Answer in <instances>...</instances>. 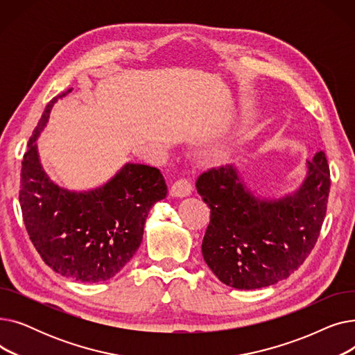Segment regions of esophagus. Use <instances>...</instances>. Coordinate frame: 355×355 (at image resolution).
I'll return each instance as SVG.
<instances>
[{
    "label": "esophagus",
    "instance_id": "1",
    "mask_svg": "<svg viewBox=\"0 0 355 355\" xmlns=\"http://www.w3.org/2000/svg\"><path fill=\"white\" fill-rule=\"evenodd\" d=\"M191 191H193L191 182L189 180H185V178H180L173 184L170 194L173 197H187V196L191 194Z\"/></svg>",
    "mask_w": 355,
    "mask_h": 355
}]
</instances>
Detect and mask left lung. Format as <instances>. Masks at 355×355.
Here are the masks:
<instances>
[{
  "label": "left lung",
  "instance_id": "obj_1",
  "mask_svg": "<svg viewBox=\"0 0 355 355\" xmlns=\"http://www.w3.org/2000/svg\"><path fill=\"white\" fill-rule=\"evenodd\" d=\"M306 166L301 187L277 200L253 194L233 165L211 168L197 178V191L211 213L201 252L223 284L265 288L305 262L318 240L331 187L322 151Z\"/></svg>",
  "mask_w": 355,
  "mask_h": 355
}]
</instances>
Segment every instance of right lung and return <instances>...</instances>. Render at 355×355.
I'll return each instance as SVG.
<instances>
[{
	"label": "right lung",
	"mask_w": 355,
	"mask_h": 355,
	"mask_svg": "<svg viewBox=\"0 0 355 355\" xmlns=\"http://www.w3.org/2000/svg\"><path fill=\"white\" fill-rule=\"evenodd\" d=\"M46 106L28 141L21 164L23 220L44 263L62 276L95 284L114 277L138 250L144 225L154 204L166 196L161 171L125 164L102 187L76 193L54 184L37 153V138L58 99Z\"/></svg>",
	"instance_id": "1"
}]
</instances>
